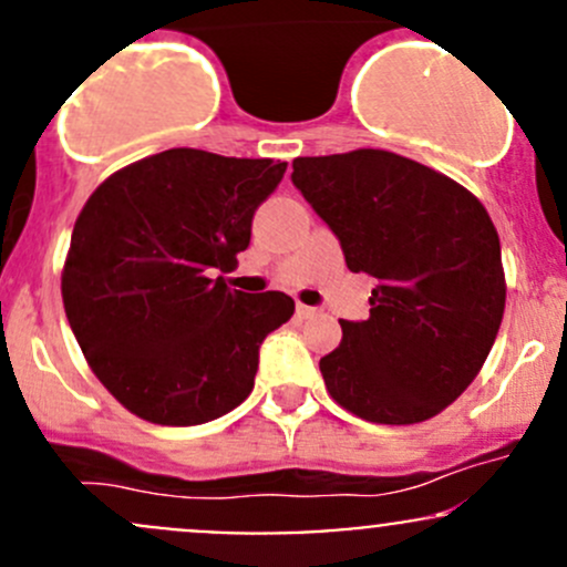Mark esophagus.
Listing matches in <instances>:
<instances>
[{
	"instance_id": "1",
	"label": "esophagus",
	"mask_w": 567,
	"mask_h": 567,
	"mask_svg": "<svg viewBox=\"0 0 567 567\" xmlns=\"http://www.w3.org/2000/svg\"><path fill=\"white\" fill-rule=\"evenodd\" d=\"M296 316H299V318H312V316H318V307L296 305Z\"/></svg>"
}]
</instances>
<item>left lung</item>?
<instances>
[{
	"label": "left lung",
	"instance_id": "left-lung-1",
	"mask_svg": "<svg viewBox=\"0 0 567 567\" xmlns=\"http://www.w3.org/2000/svg\"><path fill=\"white\" fill-rule=\"evenodd\" d=\"M293 186L375 279L368 320H340L320 359L326 390L381 425L436 416L488 359L505 312V271L488 210L453 177L390 151L293 162Z\"/></svg>",
	"mask_w": 567,
	"mask_h": 567
}]
</instances>
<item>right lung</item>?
I'll list each match as a JSON object with an SVG mask.
<instances>
[{
	"mask_svg": "<svg viewBox=\"0 0 567 567\" xmlns=\"http://www.w3.org/2000/svg\"><path fill=\"white\" fill-rule=\"evenodd\" d=\"M288 164L194 147L106 177L73 225L62 305L90 368L131 414L203 425L255 386L260 346L293 316L279 290L244 293L221 274Z\"/></svg>",
	"mask_w": 567,
	"mask_h": 567,
	"instance_id": "right-lung-1",
	"label": "right lung"
}]
</instances>
